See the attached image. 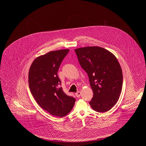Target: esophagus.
Here are the masks:
<instances>
[{
    "mask_svg": "<svg viewBox=\"0 0 146 146\" xmlns=\"http://www.w3.org/2000/svg\"><path fill=\"white\" fill-rule=\"evenodd\" d=\"M75 95H76V96L78 98H79V97H80V96H81V92H78L77 93H76Z\"/></svg>",
    "mask_w": 146,
    "mask_h": 146,
    "instance_id": "obj_1",
    "label": "esophagus"
}]
</instances>
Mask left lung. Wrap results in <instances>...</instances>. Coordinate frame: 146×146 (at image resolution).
I'll list each match as a JSON object with an SVG mask.
<instances>
[{"mask_svg":"<svg viewBox=\"0 0 146 146\" xmlns=\"http://www.w3.org/2000/svg\"><path fill=\"white\" fill-rule=\"evenodd\" d=\"M75 51L93 92L90 106L98 112L109 111L117 102L122 90L123 72L117 58L99 46L79 48Z\"/></svg>","mask_w":146,"mask_h":146,"instance_id":"8db88e82","label":"left lung"}]
</instances>
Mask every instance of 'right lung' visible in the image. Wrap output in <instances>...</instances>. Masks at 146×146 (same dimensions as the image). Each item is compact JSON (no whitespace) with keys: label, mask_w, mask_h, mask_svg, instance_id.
I'll list each match as a JSON object with an SVG mask.
<instances>
[{"label":"right lung","mask_w":146,"mask_h":146,"mask_svg":"<svg viewBox=\"0 0 146 146\" xmlns=\"http://www.w3.org/2000/svg\"><path fill=\"white\" fill-rule=\"evenodd\" d=\"M69 49L52 51L34 60L29 72L31 93L42 109L52 115L63 117L72 109L75 98L63 91L57 72Z\"/></svg>","instance_id":"obj_1"}]
</instances>
